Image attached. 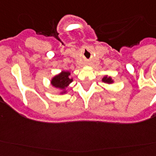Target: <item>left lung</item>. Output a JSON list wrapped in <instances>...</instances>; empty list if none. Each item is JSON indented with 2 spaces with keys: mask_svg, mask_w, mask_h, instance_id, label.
<instances>
[{
  "mask_svg": "<svg viewBox=\"0 0 156 156\" xmlns=\"http://www.w3.org/2000/svg\"><path fill=\"white\" fill-rule=\"evenodd\" d=\"M102 81L104 83H108V84H111V83H113V80L112 79L111 77H108V76H104V78H103Z\"/></svg>",
  "mask_w": 156,
  "mask_h": 156,
  "instance_id": "8db88e82",
  "label": "left lung"
}]
</instances>
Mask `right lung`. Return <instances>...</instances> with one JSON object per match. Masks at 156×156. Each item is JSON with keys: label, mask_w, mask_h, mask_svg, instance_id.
I'll list each match as a JSON object with an SVG mask.
<instances>
[{"label": "right lung", "mask_w": 156, "mask_h": 156, "mask_svg": "<svg viewBox=\"0 0 156 156\" xmlns=\"http://www.w3.org/2000/svg\"><path fill=\"white\" fill-rule=\"evenodd\" d=\"M69 75H70V73L69 71H62L61 73L54 76L52 78L51 84L54 87L63 90V91L61 92V94H64V93L66 92L65 89L73 82V78H69Z\"/></svg>", "instance_id": "1"}]
</instances>
